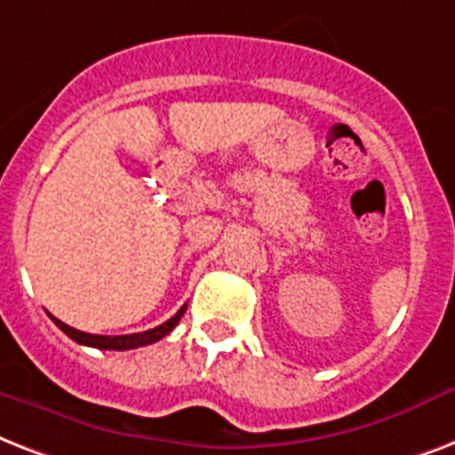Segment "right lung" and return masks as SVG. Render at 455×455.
Returning <instances> with one entry per match:
<instances>
[{
  "label": "right lung",
  "instance_id": "right-lung-1",
  "mask_svg": "<svg viewBox=\"0 0 455 455\" xmlns=\"http://www.w3.org/2000/svg\"><path fill=\"white\" fill-rule=\"evenodd\" d=\"M185 307H188V305H183L173 317L166 319L164 324L143 331V333H129V336H93V333H84V331L72 329V326H68L65 322L56 319L53 315H51V319H53V324H56L58 329L63 331L65 336H70L72 340L79 345H89V347H98V350H133V347H143V345L157 343V340H162L164 336H169L171 331H173V326H176L178 322H180V317L185 315Z\"/></svg>",
  "mask_w": 455,
  "mask_h": 455
}]
</instances>
